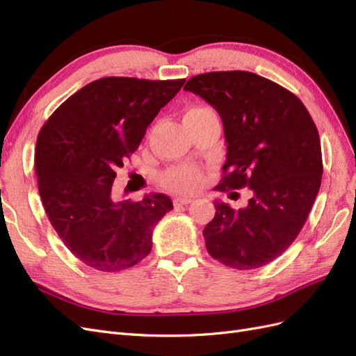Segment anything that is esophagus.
Instances as JSON below:
<instances>
[{"label":"esophagus","mask_w":356,"mask_h":356,"mask_svg":"<svg viewBox=\"0 0 356 356\" xmlns=\"http://www.w3.org/2000/svg\"><path fill=\"white\" fill-rule=\"evenodd\" d=\"M193 199L191 197H175L174 199V204L175 207H182V204H188L191 203Z\"/></svg>","instance_id":"34e87169"}]
</instances>
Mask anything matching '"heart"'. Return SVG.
Instances as JSON below:
<instances>
[{
  "instance_id": "1",
  "label": "heart",
  "mask_w": 356,
  "mask_h": 356,
  "mask_svg": "<svg viewBox=\"0 0 356 356\" xmlns=\"http://www.w3.org/2000/svg\"><path fill=\"white\" fill-rule=\"evenodd\" d=\"M213 113L211 106L207 105H199V106H193L190 108L184 118L190 117H199ZM203 181V174L197 168H191V166H181L175 168L163 175L161 178V184H163L165 188L170 191H177V193H191L199 188Z\"/></svg>"
}]
</instances>
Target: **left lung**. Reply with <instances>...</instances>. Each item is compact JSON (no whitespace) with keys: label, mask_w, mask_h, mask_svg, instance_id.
Wrapping results in <instances>:
<instances>
[{"label":"left lung","mask_w":356,"mask_h":356,"mask_svg":"<svg viewBox=\"0 0 356 356\" xmlns=\"http://www.w3.org/2000/svg\"><path fill=\"white\" fill-rule=\"evenodd\" d=\"M184 89L222 118L227 160L215 188L254 193L239 211L215 202L207 250L236 270L263 267L297 239L314 207L324 169L316 124L293 92L250 71L199 74Z\"/></svg>","instance_id":"obj_1"}]
</instances>
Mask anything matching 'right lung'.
<instances>
[{
	"mask_svg": "<svg viewBox=\"0 0 356 356\" xmlns=\"http://www.w3.org/2000/svg\"><path fill=\"white\" fill-rule=\"evenodd\" d=\"M184 81L95 80L41 127L34 168L42 207L60 241L95 270L122 272L138 264L152 251L154 225L174 209L165 195L115 200L113 182Z\"/></svg>",
	"mask_w": 356,
	"mask_h": 356,
	"instance_id": "obj_1",
	"label": "right lung"
}]
</instances>
